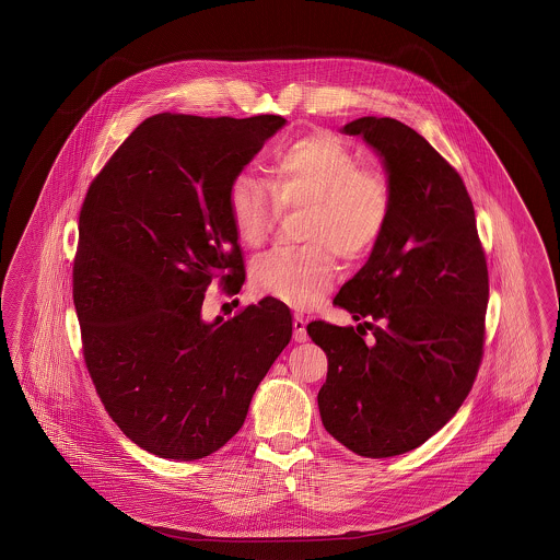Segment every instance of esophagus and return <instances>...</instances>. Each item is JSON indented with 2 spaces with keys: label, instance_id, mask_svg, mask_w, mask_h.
<instances>
[{
  "label": "esophagus",
  "instance_id": "1",
  "mask_svg": "<svg viewBox=\"0 0 560 560\" xmlns=\"http://www.w3.org/2000/svg\"><path fill=\"white\" fill-rule=\"evenodd\" d=\"M293 340L307 341V329H305V319L301 315L293 317Z\"/></svg>",
  "mask_w": 560,
  "mask_h": 560
}]
</instances>
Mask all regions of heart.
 <instances>
[{
  "label": "heart",
  "mask_w": 560,
  "mask_h": 560,
  "mask_svg": "<svg viewBox=\"0 0 560 560\" xmlns=\"http://www.w3.org/2000/svg\"><path fill=\"white\" fill-rule=\"evenodd\" d=\"M232 229L245 246L267 241L283 208H305L303 248H273L250 267L262 295L291 307H312L334 285L338 262L364 259L381 243L393 212L384 172L366 167L331 133H310L275 151L271 184L248 172L234 176L226 194Z\"/></svg>",
  "instance_id": "1"
}]
</instances>
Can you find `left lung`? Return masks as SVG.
<instances>
[{
	"instance_id": "1",
	"label": "left lung",
	"mask_w": 560,
	"mask_h": 560,
	"mask_svg": "<svg viewBox=\"0 0 560 560\" xmlns=\"http://www.w3.org/2000/svg\"><path fill=\"white\" fill-rule=\"evenodd\" d=\"M341 133L381 158L393 212L334 300L358 328L312 322L307 334L328 354L317 395L326 431L382 459L423 445L469 395L483 354L488 265L464 179L423 136L390 117H360Z\"/></svg>"
}]
</instances>
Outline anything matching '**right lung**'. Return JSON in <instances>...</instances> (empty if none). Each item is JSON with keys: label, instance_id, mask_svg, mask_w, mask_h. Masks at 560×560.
<instances>
[{"label": "right lung", "instance_id": "add662e5", "mask_svg": "<svg viewBox=\"0 0 560 560\" xmlns=\"http://www.w3.org/2000/svg\"><path fill=\"white\" fill-rule=\"evenodd\" d=\"M285 124L153 115L86 191L72 271L84 362L110 419L158 457L202 459L236 435L291 340L273 298L202 319L212 279L232 295L245 283L229 186Z\"/></svg>", "mask_w": 560, "mask_h": 560}]
</instances>
